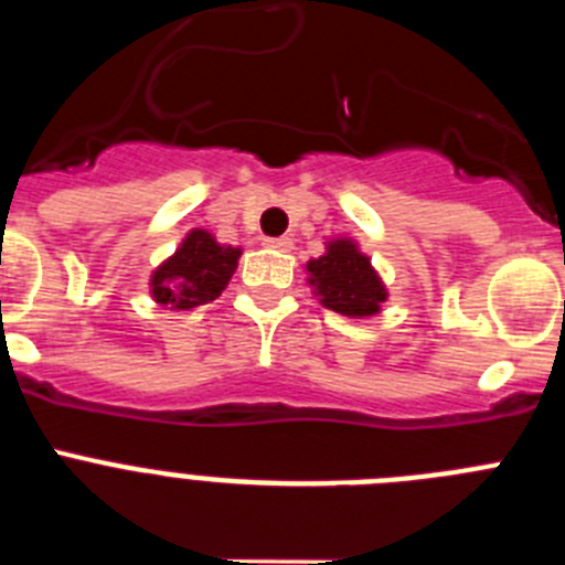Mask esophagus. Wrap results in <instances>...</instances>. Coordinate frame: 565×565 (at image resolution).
<instances>
[{"mask_svg":"<svg viewBox=\"0 0 565 565\" xmlns=\"http://www.w3.org/2000/svg\"><path fill=\"white\" fill-rule=\"evenodd\" d=\"M266 246L277 248V252H291L294 243H291V237H268Z\"/></svg>","mask_w":565,"mask_h":565,"instance_id":"esophagus-1","label":"esophagus"}]
</instances>
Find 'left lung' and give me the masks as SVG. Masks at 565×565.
Returning a JSON list of instances; mask_svg holds the SVG:
<instances>
[{
    "mask_svg": "<svg viewBox=\"0 0 565 565\" xmlns=\"http://www.w3.org/2000/svg\"><path fill=\"white\" fill-rule=\"evenodd\" d=\"M308 286L319 302L342 317H373L387 299L382 279L373 271L367 254L353 239H331L328 252L308 263Z\"/></svg>",
    "mask_w": 565,
    "mask_h": 565,
    "instance_id": "1",
    "label": "left lung"
}]
</instances>
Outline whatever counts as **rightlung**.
<instances>
[{
    "label": "right lung",
    "mask_w": 565,
    "mask_h": 565,
    "mask_svg": "<svg viewBox=\"0 0 565 565\" xmlns=\"http://www.w3.org/2000/svg\"><path fill=\"white\" fill-rule=\"evenodd\" d=\"M239 248L221 246L203 228L186 234L181 248L158 266L149 279L152 299L158 306L172 311H189V308L206 306L223 294L228 286L234 268H237Z\"/></svg>",
    "instance_id": "1"
}]
</instances>
